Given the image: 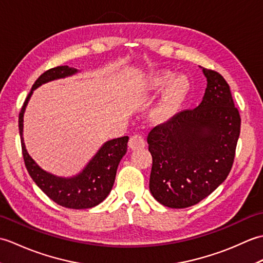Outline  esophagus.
<instances>
[{
	"label": "esophagus",
	"mask_w": 263,
	"mask_h": 263,
	"mask_svg": "<svg viewBox=\"0 0 263 263\" xmlns=\"http://www.w3.org/2000/svg\"><path fill=\"white\" fill-rule=\"evenodd\" d=\"M146 146V141L141 135H135L130 138L128 140V147H130L132 150L136 149H140Z\"/></svg>",
	"instance_id": "1"
}]
</instances>
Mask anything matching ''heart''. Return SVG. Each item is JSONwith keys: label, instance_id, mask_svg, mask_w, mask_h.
Returning a JSON list of instances; mask_svg holds the SVG:
<instances>
[{"label": "heart", "instance_id": "obj_1", "mask_svg": "<svg viewBox=\"0 0 263 263\" xmlns=\"http://www.w3.org/2000/svg\"><path fill=\"white\" fill-rule=\"evenodd\" d=\"M173 76L170 72H157L149 77L146 82L147 92H158L172 80ZM189 85L184 78H176L166 87L159 103L155 108V114L159 117L168 116L180 107L184 97L187 92Z\"/></svg>", "mask_w": 263, "mask_h": 263}]
</instances>
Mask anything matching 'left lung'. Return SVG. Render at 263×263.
Masks as SVG:
<instances>
[{
    "mask_svg": "<svg viewBox=\"0 0 263 263\" xmlns=\"http://www.w3.org/2000/svg\"><path fill=\"white\" fill-rule=\"evenodd\" d=\"M202 102L184 109L148 135L153 156L149 189L159 203L187 208L208 197L230 174L241 131V116L221 74L202 69Z\"/></svg>",
    "mask_w": 263,
    "mask_h": 263,
    "instance_id": "8db88e82",
    "label": "left lung"
}]
</instances>
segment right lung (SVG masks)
I'll return each instance as SVG.
<instances>
[{
    "label": "right lung",
    "instance_id": "obj_1",
    "mask_svg": "<svg viewBox=\"0 0 263 263\" xmlns=\"http://www.w3.org/2000/svg\"><path fill=\"white\" fill-rule=\"evenodd\" d=\"M77 72L78 70L74 68L62 65L45 71L38 78L32 85L31 90L28 93L20 110L19 132L26 168L38 187L54 202L65 208L87 209L103 202L109 194L115 181L117 166L123 156L126 154L128 137L113 139L104 143L95 157L85 167V170L77 176L69 178L58 177L43 171L27 153L24 137H22L25 109L32 91L43 83L69 77Z\"/></svg>",
    "mask_w": 263,
    "mask_h": 263
}]
</instances>
